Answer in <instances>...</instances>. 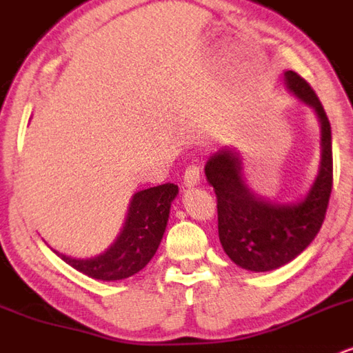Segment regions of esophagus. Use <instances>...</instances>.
<instances>
[{"instance_id":"esophagus-1","label":"esophagus","mask_w":353,"mask_h":353,"mask_svg":"<svg viewBox=\"0 0 353 353\" xmlns=\"http://www.w3.org/2000/svg\"><path fill=\"white\" fill-rule=\"evenodd\" d=\"M201 181V169L199 165L196 164H190L188 169H185L184 172V184L188 185V188H194V185L199 184Z\"/></svg>"}]
</instances>
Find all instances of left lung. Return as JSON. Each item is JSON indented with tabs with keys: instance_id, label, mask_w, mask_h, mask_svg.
Segmentation results:
<instances>
[{
	"instance_id": "left-lung-1",
	"label": "left lung",
	"mask_w": 353,
	"mask_h": 353,
	"mask_svg": "<svg viewBox=\"0 0 353 353\" xmlns=\"http://www.w3.org/2000/svg\"><path fill=\"white\" fill-rule=\"evenodd\" d=\"M287 89L312 108L320 123V164L305 196L275 202L259 196L245 182L241 152L221 148L209 156L205 177L217 197L219 239L234 264L269 272L292 262L309 247L325 219L334 179L332 131L317 94L297 72H283Z\"/></svg>"
}]
</instances>
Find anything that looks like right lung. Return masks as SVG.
<instances>
[{
  "mask_svg": "<svg viewBox=\"0 0 353 353\" xmlns=\"http://www.w3.org/2000/svg\"><path fill=\"white\" fill-rule=\"evenodd\" d=\"M179 194L176 184L137 190L129 201L128 216L116 241L94 257L74 259L56 252L72 269L98 281H123L143 270L159 247L169 221L172 201Z\"/></svg>",
  "mask_w": 353,
  "mask_h": 353,
  "instance_id": "obj_1",
  "label": "right lung"
}]
</instances>
